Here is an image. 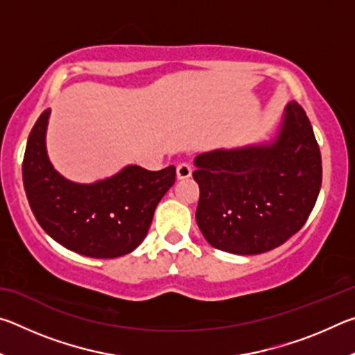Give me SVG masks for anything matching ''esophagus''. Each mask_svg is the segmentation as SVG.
<instances>
[{
  "label": "esophagus",
  "mask_w": 355,
  "mask_h": 355,
  "mask_svg": "<svg viewBox=\"0 0 355 355\" xmlns=\"http://www.w3.org/2000/svg\"><path fill=\"white\" fill-rule=\"evenodd\" d=\"M192 173L191 166L188 163H180L177 166V178L178 180H184V178H189Z\"/></svg>",
  "instance_id": "34e87169"
}]
</instances>
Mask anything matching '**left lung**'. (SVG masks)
<instances>
[{"label": "left lung", "mask_w": 355, "mask_h": 355, "mask_svg": "<svg viewBox=\"0 0 355 355\" xmlns=\"http://www.w3.org/2000/svg\"><path fill=\"white\" fill-rule=\"evenodd\" d=\"M194 164L197 225L213 248L236 255L272 250L297 233L322 182L320 146L297 101L286 105L274 141L200 153Z\"/></svg>", "instance_id": "8db88e82"}]
</instances>
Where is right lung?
Wrapping results in <instances>:
<instances>
[{"instance_id": "add662e5", "label": "right lung", "mask_w": 355, "mask_h": 355, "mask_svg": "<svg viewBox=\"0 0 355 355\" xmlns=\"http://www.w3.org/2000/svg\"><path fill=\"white\" fill-rule=\"evenodd\" d=\"M50 110L28 137L23 186L40 227L65 249L92 258L133 252L146 238L155 208L175 183V167L147 171L127 166L91 184L73 183L55 171L46 155Z\"/></svg>"}]
</instances>
